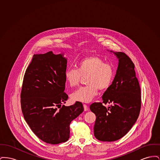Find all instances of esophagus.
<instances>
[{"mask_svg": "<svg viewBox=\"0 0 160 160\" xmlns=\"http://www.w3.org/2000/svg\"><path fill=\"white\" fill-rule=\"evenodd\" d=\"M83 107L84 111H88L89 110V107L86 104H83Z\"/></svg>", "mask_w": 160, "mask_h": 160, "instance_id": "34e87169", "label": "esophagus"}]
</instances>
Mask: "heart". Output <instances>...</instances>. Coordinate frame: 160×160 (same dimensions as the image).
<instances>
[{
    "mask_svg": "<svg viewBox=\"0 0 160 160\" xmlns=\"http://www.w3.org/2000/svg\"><path fill=\"white\" fill-rule=\"evenodd\" d=\"M77 69H67L64 74L67 83L71 87L77 86L82 77H86V86L79 88L71 95L74 101L91 102L98 94V89L104 91L112 83L114 77L113 67L106 63L98 56L84 58L77 63Z\"/></svg>",
    "mask_w": 160,
    "mask_h": 160,
    "instance_id": "obj_1",
    "label": "heart"
}]
</instances>
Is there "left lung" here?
<instances>
[{"mask_svg": "<svg viewBox=\"0 0 160 160\" xmlns=\"http://www.w3.org/2000/svg\"><path fill=\"white\" fill-rule=\"evenodd\" d=\"M112 52V51H110ZM119 60L114 80L102 97V102H94L90 109L96 115L94 136L102 142H114L123 137L136 122L141 108V91L134 64L123 52H113Z\"/></svg>", "mask_w": 160, "mask_h": 160, "instance_id": "8db88e82", "label": "left lung"}]
</instances>
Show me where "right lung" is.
<instances>
[{"label": "right lung", "instance_id": "add662e5", "mask_svg": "<svg viewBox=\"0 0 160 160\" xmlns=\"http://www.w3.org/2000/svg\"><path fill=\"white\" fill-rule=\"evenodd\" d=\"M67 59L52 52L34 54L26 69L21 92L24 118L37 137L56 145L69 138V125L84 110L82 102L65 106Z\"/></svg>", "mask_w": 160, "mask_h": 160}]
</instances>
